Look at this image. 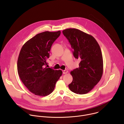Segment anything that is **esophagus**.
I'll return each instance as SVG.
<instances>
[{
	"label": "esophagus",
	"mask_w": 124,
	"mask_h": 124,
	"mask_svg": "<svg viewBox=\"0 0 124 124\" xmlns=\"http://www.w3.org/2000/svg\"><path fill=\"white\" fill-rule=\"evenodd\" d=\"M68 73V70H63V74H66Z\"/></svg>",
	"instance_id": "obj_1"
}]
</instances>
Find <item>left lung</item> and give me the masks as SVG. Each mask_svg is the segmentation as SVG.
Segmentation results:
<instances>
[{
	"label": "left lung",
	"instance_id": "left-lung-1",
	"mask_svg": "<svg viewBox=\"0 0 124 124\" xmlns=\"http://www.w3.org/2000/svg\"><path fill=\"white\" fill-rule=\"evenodd\" d=\"M70 42L73 54L80 62L79 67L70 72L73 81L70 90L78 94L90 92L101 80L103 74V59L100 46L91 35L76 28L63 30Z\"/></svg>",
	"mask_w": 124,
	"mask_h": 124
}]
</instances>
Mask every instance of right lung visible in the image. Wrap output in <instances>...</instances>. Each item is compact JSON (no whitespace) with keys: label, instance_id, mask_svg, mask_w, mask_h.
Masks as SVG:
<instances>
[{"label":"right lung","instance_id":"obj_1","mask_svg":"<svg viewBox=\"0 0 124 124\" xmlns=\"http://www.w3.org/2000/svg\"><path fill=\"white\" fill-rule=\"evenodd\" d=\"M60 34V31L39 33L21 48L17 62V73L24 85L35 95L51 94L62 75L61 70L46 67L51 46Z\"/></svg>","mask_w":124,"mask_h":124}]
</instances>
